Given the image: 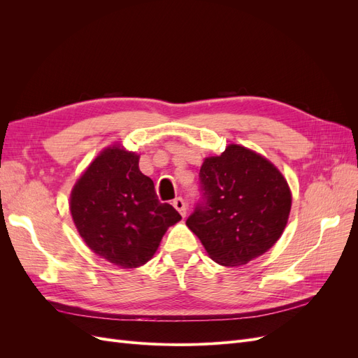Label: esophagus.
Listing matches in <instances>:
<instances>
[{
  "label": "esophagus",
  "instance_id": "1",
  "mask_svg": "<svg viewBox=\"0 0 358 358\" xmlns=\"http://www.w3.org/2000/svg\"><path fill=\"white\" fill-rule=\"evenodd\" d=\"M171 204L175 206V209L183 216V218H185V216H187V203H185V200H183L182 197H178V199L173 200Z\"/></svg>",
  "mask_w": 358,
  "mask_h": 358
}]
</instances>
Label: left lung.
I'll use <instances>...</instances> for the list:
<instances>
[{
	"instance_id": "left-lung-1",
	"label": "left lung",
	"mask_w": 358,
	"mask_h": 358,
	"mask_svg": "<svg viewBox=\"0 0 358 358\" xmlns=\"http://www.w3.org/2000/svg\"><path fill=\"white\" fill-rule=\"evenodd\" d=\"M201 200L187 220L206 252L221 266H243L272 248L287 225L291 191L272 162L229 145L200 169Z\"/></svg>"
}]
</instances>
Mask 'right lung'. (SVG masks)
<instances>
[{"instance_id": "obj_1", "label": "right lung", "mask_w": 358, "mask_h": 358, "mask_svg": "<svg viewBox=\"0 0 358 358\" xmlns=\"http://www.w3.org/2000/svg\"><path fill=\"white\" fill-rule=\"evenodd\" d=\"M138 158L119 145L104 149L70 196L73 221L85 243L124 268L146 264L169 227L182 220L173 206L159 203Z\"/></svg>"}]
</instances>
